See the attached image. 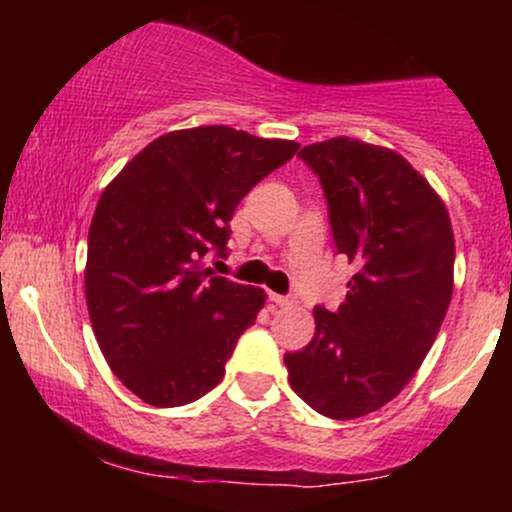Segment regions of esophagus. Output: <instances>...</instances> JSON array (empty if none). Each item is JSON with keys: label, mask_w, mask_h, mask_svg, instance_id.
Returning a JSON list of instances; mask_svg holds the SVG:
<instances>
[{"label": "esophagus", "mask_w": 512, "mask_h": 512, "mask_svg": "<svg viewBox=\"0 0 512 512\" xmlns=\"http://www.w3.org/2000/svg\"><path fill=\"white\" fill-rule=\"evenodd\" d=\"M269 301H272L274 305H279V308H291V305L296 303V298L281 296V293H269Z\"/></svg>", "instance_id": "esophagus-1"}]
</instances>
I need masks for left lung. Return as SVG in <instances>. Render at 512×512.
<instances>
[{"mask_svg": "<svg viewBox=\"0 0 512 512\" xmlns=\"http://www.w3.org/2000/svg\"><path fill=\"white\" fill-rule=\"evenodd\" d=\"M337 250L356 264L339 310L317 305L315 337L286 354L289 383L330 419H358L407 387L452 298L455 236L443 199L404 156L361 139L308 144Z\"/></svg>", "mask_w": 512, "mask_h": 512, "instance_id": "left-lung-1", "label": "left lung"}]
</instances>
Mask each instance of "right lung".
Returning <instances> with one entry per match:
<instances>
[{
	"instance_id": "add662e5",
	"label": "right lung",
	"mask_w": 512,
	"mask_h": 512,
	"mask_svg": "<svg viewBox=\"0 0 512 512\" xmlns=\"http://www.w3.org/2000/svg\"><path fill=\"white\" fill-rule=\"evenodd\" d=\"M243 129H175L103 190L88 228L86 305L105 361L154 407H182L221 383L264 291L214 276L228 221L252 187L298 151Z\"/></svg>"
}]
</instances>
